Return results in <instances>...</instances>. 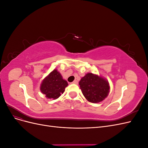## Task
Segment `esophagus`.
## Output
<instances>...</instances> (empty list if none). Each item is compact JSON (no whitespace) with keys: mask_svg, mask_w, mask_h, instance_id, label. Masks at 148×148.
<instances>
[{"mask_svg":"<svg viewBox=\"0 0 148 148\" xmlns=\"http://www.w3.org/2000/svg\"><path fill=\"white\" fill-rule=\"evenodd\" d=\"M71 84H78V81L77 80H74V81L72 82V83H71Z\"/></svg>","mask_w":148,"mask_h":148,"instance_id":"1","label":"esophagus"}]
</instances>
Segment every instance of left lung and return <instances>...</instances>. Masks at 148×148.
Wrapping results in <instances>:
<instances>
[{
    "label": "left lung",
    "mask_w": 148,
    "mask_h": 148,
    "mask_svg": "<svg viewBox=\"0 0 148 148\" xmlns=\"http://www.w3.org/2000/svg\"><path fill=\"white\" fill-rule=\"evenodd\" d=\"M82 92L85 98L92 103L104 100L109 92V85L105 79L89 73L79 82Z\"/></svg>",
    "instance_id": "obj_1"
}]
</instances>
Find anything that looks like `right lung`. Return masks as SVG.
<instances>
[{
    "instance_id": "add662e5",
    "label": "right lung",
    "mask_w": 148,
    "mask_h": 148,
    "mask_svg": "<svg viewBox=\"0 0 148 148\" xmlns=\"http://www.w3.org/2000/svg\"><path fill=\"white\" fill-rule=\"evenodd\" d=\"M67 86L68 83L63 79L57 70H54L43 80L41 85V91L47 98L56 99L64 93Z\"/></svg>"
}]
</instances>
